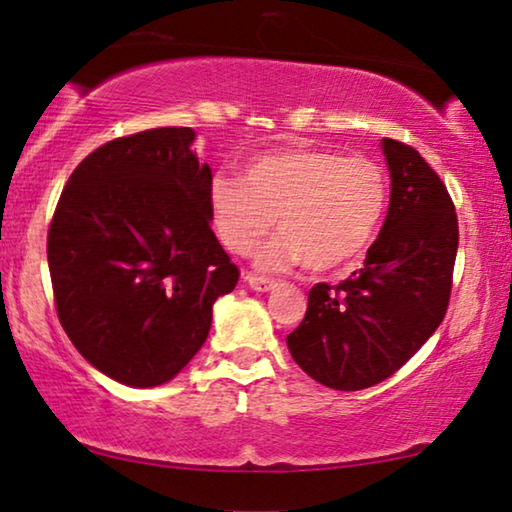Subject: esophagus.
I'll use <instances>...</instances> for the list:
<instances>
[{"mask_svg": "<svg viewBox=\"0 0 512 512\" xmlns=\"http://www.w3.org/2000/svg\"><path fill=\"white\" fill-rule=\"evenodd\" d=\"M244 279H247V284L258 293H268V291L277 289V282H272V279H265V277H258V275H247Z\"/></svg>", "mask_w": 512, "mask_h": 512, "instance_id": "34e87169", "label": "esophagus"}]
</instances>
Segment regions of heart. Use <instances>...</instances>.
I'll return each mask as SVG.
<instances>
[{
    "label": "heart",
    "instance_id": "b5f03b06",
    "mask_svg": "<svg viewBox=\"0 0 512 512\" xmlns=\"http://www.w3.org/2000/svg\"><path fill=\"white\" fill-rule=\"evenodd\" d=\"M387 202L380 165L310 146L263 153L244 165L242 179L216 174L207 188L214 233L230 254H251L277 219L282 235L258 254L268 272L298 265L331 272L359 261Z\"/></svg>",
    "mask_w": 512,
    "mask_h": 512
}]
</instances>
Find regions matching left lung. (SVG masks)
Returning a JSON list of instances; mask_svg holds the SVG:
<instances>
[{
    "instance_id": "8db88e82",
    "label": "left lung",
    "mask_w": 512,
    "mask_h": 512,
    "mask_svg": "<svg viewBox=\"0 0 512 512\" xmlns=\"http://www.w3.org/2000/svg\"><path fill=\"white\" fill-rule=\"evenodd\" d=\"M382 153L389 212L363 268L333 289L312 286L305 319L286 335L293 361L338 391L394 375L436 333L450 303L459 244L450 193L412 146L382 139Z\"/></svg>"
}]
</instances>
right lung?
I'll list each match as a JSON object with an SVG mask.
<instances>
[{
	"label": "right lung",
	"instance_id": "add662e5",
	"mask_svg": "<svg viewBox=\"0 0 512 512\" xmlns=\"http://www.w3.org/2000/svg\"><path fill=\"white\" fill-rule=\"evenodd\" d=\"M193 128L114 139L69 177L48 230L60 324L125 387L170 382L205 345L240 270L216 240Z\"/></svg>",
	"mask_w": 512,
	"mask_h": 512
}]
</instances>
